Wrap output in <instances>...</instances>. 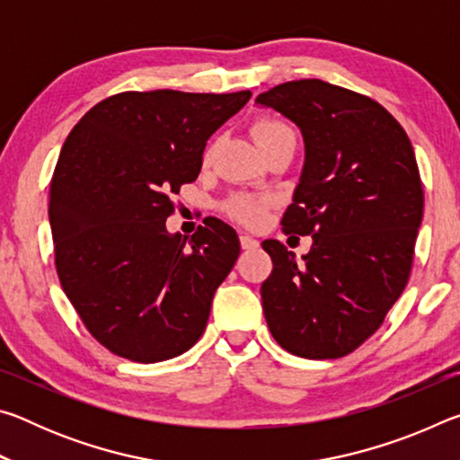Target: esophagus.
<instances>
[{"mask_svg":"<svg viewBox=\"0 0 460 460\" xmlns=\"http://www.w3.org/2000/svg\"><path fill=\"white\" fill-rule=\"evenodd\" d=\"M239 241H241V247H243V249H255V247H260V241L253 239L252 235H241Z\"/></svg>","mask_w":460,"mask_h":460,"instance_id":"esophagus-1","label":"esophagus"}]
</instances>
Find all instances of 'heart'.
I'll list each match as a JSON object with an SVG mask.
<instances>
[{
	"mask_svg": "<svg viewBox=\"0 0 460 460\" xmlns=\"http://www.w3.org/2000/svg\"><path fill=\"white\" fill-rule=\"evenodd\" d=\"M288 134H292V129L288 128L286 123L271 118H261L252 126V136L255 139V144L260 146L261 152ZM208 155H211V152L205 154V160H208ZM268 205H270V199L266 197L237 194V197H233L227 202L225 211H227V215L239 223L249 225V227H258V225L263 221V217H266Z\"/></svg>",
	"mask_w": 460,
	"mask_h": 460,
	"instance_id": "obj_1",
	"label": "heart"
}]
</instances>
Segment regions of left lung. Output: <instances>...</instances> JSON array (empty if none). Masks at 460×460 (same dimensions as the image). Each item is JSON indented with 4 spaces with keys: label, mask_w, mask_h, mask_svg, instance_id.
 Instances as JSON below:
<instances>
[{
    "label": "left lung",
    "mask_w": 460,
    "mask_h": 460,
    "mask_svg": "<svg viewBox=\"0 0 460 460\" xmlns=\"http://www.w3.org/2000/svg\"><path fill=\"white\" fill-rule=\"evenodd\" d=\"M305 137L306 162L282 231L313 235L302 260L263 241L271 337L305 359H339L376 332L406 288L424 213L414 147L377 101L302 79L258 95Z\"/></svg>",
    "instance_id": "obj_1"
}]
</instances>
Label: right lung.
<instances>
[{"instance_id":"right-lung-1","label":"right lung","mask_w":460,"mask_h":460,"mask_svg":"<svg viewBox=\"0 0 460 460\" xmlns=\"http://www.w3.org/2000/svg\"><path fill=\"white\" fill-rule=\"evenodd\" d=\"M252 93L126 91L68 134L49 217L62 290L107 351L166 361L200 339L215 290L235 266L237 233L208 217L170 235L172 194L197 181L207 139Z\"/></svg>"}]
</instances>
